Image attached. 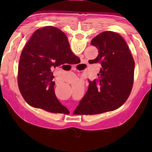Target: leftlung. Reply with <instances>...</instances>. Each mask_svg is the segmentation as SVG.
<instances>
[{"instance_id": "left-lung-1", "label": "left lung", "mask_w": 152, "mask_h": 152, "mask_svg": "<svg viewBox=\"0 0 152 152\" xmlns=\"http://www.w3.org/2000/svg\"><path fill=\"white\" fill-rule=\"evenodd\" d=\"M91 44L99 55L91 64L100 62L99 79L89 82L88 89L76 110L82 115H96L113 111L121 107L132 92L135 61L128 45L119 33L104 31Z\"/></svg>"}]
</instances>
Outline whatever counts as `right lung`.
Wrapping results in <instances>:
<instances>
[{
  "mask_svg": "<svg viewBox=\"0 0 152 152\" xmlns=\"http://www.w3.org/2000/svg\"><path fill=\"white\" fill-rule=\"evenodd\" d=\"M78 60L60 29L46 26L36 30L23 49L18 67V86L25 101L46 111L64 113L66 108L56 96L52 70Z\"/></svg>",
  "mask_w": 152,
  "mask_h": 152,
  "instance_id": "obj_1",
  "label": "right lung"
}]
</instances>
